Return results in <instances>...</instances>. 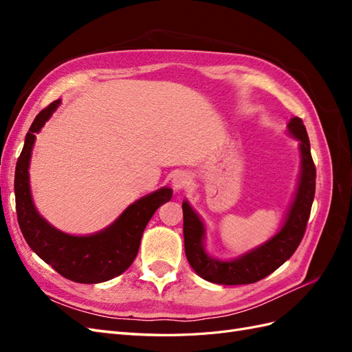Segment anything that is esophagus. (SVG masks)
I'll use <instances>...</instances> for the list:
<instances>
[{
    "label": "esophagus",
    "instance_id": "obj_1",
    "mask_svg": "<svg viewBox=\"0 0 352 352\" xmlns=\"http://www.w3.org/2000/svg\"><path fill=\"white\" fill-rule=\"evenodd\" d=\"M189 175L185 173V172H180V173H176L173 176V186L176 190H180V189H185L188 185H189Z\"/></svg>",
    "mask_w": 352,
    "mask_h": 352
}]
</instances>
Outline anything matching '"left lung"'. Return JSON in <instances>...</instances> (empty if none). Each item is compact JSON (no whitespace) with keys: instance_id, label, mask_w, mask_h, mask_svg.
<instances>
[{"instance_id":"1","label":"left lung","mask_w":352,"mask_h":352,"mask_svg":"<svg viewBox=\"0 0 352 352\" xmlns=\"http://www.w3.org/2000/svg\"><path fill=\"white\" fill-rule=\"evenodd\" d=\"M287 129L296 140L301 141V179L285 225L269 242L236 260L217 261L208 257L202 248V238H204L202 221L186 201L182 204L185 254L189 264L202 279L219 285H247L258 282L279 269L286 260H289L298 245L301 243L316 192V166L305 126L300 117H294L287 124Z\"/></svg>"}]
</instances>
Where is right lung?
<instances>
[{"label":"right lung","instance_id":"right-lung-1","mask_svg":"<svg viewBox=\"0 0 352 352\" xmlns=\"http://www.w3.org/2000/svg\"><path fill=\"white\" fill-rule=\"evenodd\" d=\"M52 101L32 122L14 173L16 212L20 230L29 247L60 273L78 283H100L122 274L133 263L145 226L155 210L170 201L173 192L162 188L127 207L111 226L91 236H72L52 228L34 207L29 189V162L35 133L58 107Z\"/></svg>","mask_w":352,"mask_h":352}]
</instances>
